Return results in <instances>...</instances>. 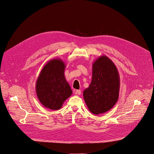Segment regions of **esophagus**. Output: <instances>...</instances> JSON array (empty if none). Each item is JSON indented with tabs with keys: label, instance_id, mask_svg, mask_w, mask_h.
I'll return each instance as SVG.
<instances>
[{
	"label": "esophagus",
	"instance_id": "esophagus-1",
	"mask_svg": "<svg viewBox=\"0 0 154 154\" xmlns=\"http://www.w3.org/2000/svg\"><path fill=\"white\" fill-rule=\"evenodd\" d=\"M82 93V91L80 90H76V91L75 92V94L80 95Z\"/></svg>",
	"mask_w": 154,
	"mask_h": 154
}]
</instances>
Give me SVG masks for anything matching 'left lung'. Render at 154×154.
<instances>
[{"label":"left lung","mask_w":154,"mask_h":154,"mask_svg":"<svg viewBox=\"0 0 154 154\" xmlns=\"http://www.w3.org/2000/svg\"><path fill=\"white\" fill-rule=\"evenodd\" d=\"M120 79L112 61L106 56L95 60L92 66V80L83 91L88 109L95 115L111 109L119 99Z\"/></svg>","instance_id":"8db88e82"}]
</instances>
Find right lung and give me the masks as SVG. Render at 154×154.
Returning <instances> with one entry per match:
<instances>
[{
	"label": "right lung",
	"instance_id": "obj_1",
	"mask_svg": "<svg viewBox=\"0 0 154 154\" xmlns=\"http://www.w3.org/2000/svg\"><path fill=\"white\" fill-rule=\"evenodd\" d=\"M65 63L60 59L50 60L40 71L35 84L39 101L46 108L59 109L71 96L72 90L64 76Z\"/></svg>",
	"mask_w": 154,
	"mask_h": 154
}]
</instances>
